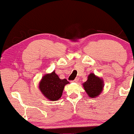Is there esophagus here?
<instances>
[{
	"mask_svg": "<svg viewBox=\"0 0 134 134\" xmlns=\"http://www.w3.org/2000/svg\"><path fill=\"white\" fill-rule=\"evenodd\" d=\"M78 81H79V79H76L74 80V81H72V82H77Z\"/></svg>",
	"mask_w": 134,
	"mask_h": 134,
	"instance_id": "1",
	"label": "esophagus"
}]
</instances>
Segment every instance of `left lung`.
<instances>
[{
  "label": "left lung",
  "instance_id": "left-lung-1",
  "mask_svg": "<svg viewBox=\"0 0 134 134\" xmlns=\"http://www.w3.org/2000/svg\"><path fill=\"white\" fill-rule=\"evenodd\" d=\"M84 90L91 98H96L100 94L104 87L103 79L91 73L87 77V80L82 84Z\"/></svg>",
  "mask_w": 134,
  "mask_h": 134
}]
</instances>
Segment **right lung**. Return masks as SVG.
<instances>
[{
  "mask_svg": "<svg viewBox=\"0 0 134 134\" xmlns=\"http://www.w3.org/2000/svg\"><path fill=\"white\" fill-rule=\"evenodd\" d=\"M69 82L67 79H60L55 70L44 75L39 84L40 90L48 100L57 101L61 98L63 90Z\"/></svg>",
  "mask_w": 134,
  "mask_h": 134,
  "instance_id": "1",
  "label": "right lung"
}]
</instances>
